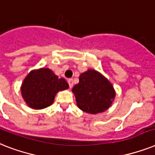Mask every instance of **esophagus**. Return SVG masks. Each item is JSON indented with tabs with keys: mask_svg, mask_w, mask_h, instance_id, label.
I'll return each mask as SVG.
<instances>
[{
	"mask_svg": "<svg viewBox=\"0 0 155 155\" xmlns=\"http://www.w3.org/2000/svg\"><path fill=\"white\" fill-rule=\"evenodd\" d=\"M68 83L70 88H71L72 86H73V80H72V79H69V80H68Z\"/></svg>",
	"mask_w": 155,
	"mask_h": 155,
	"instance_id": "34e87169",
	"label": "esophagus"
}]
</instances>
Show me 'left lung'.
I'll return each mask as SVG.
<instances>
[{"label": "left lung", "instance_id": "8db88e82", "mask_svg": "<svg viewBox=\"0 0 155 155\" xmlns=\"http://www.w3.org/2000/svg\"><path fill=\"white\" fill-rule=\"evenodd\" d=\"M72 88L78 107L84 112L98 114L110 107L115 96L112 84L95 70L88 69L80 75Z\"/></svg>", "mask_w": 155, "mask_h": 155}]
</instances>
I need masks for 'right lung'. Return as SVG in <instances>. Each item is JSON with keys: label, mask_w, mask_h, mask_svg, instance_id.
Segmentation results:
<instances>
[{"label": "right lung", "mask_w": 155, "mask_h": 155, "mask_svg": "<svg viewBox=\"0 0 155 155\" xmlns=\"http://www.w3.org/2000/svg\"><path fill=\"white\" fill-rule=\"evenodd\" d=\"M69 87L64 78H59L49 68L33 70L21 85V95L29 107L44 109L52 104L56 93Z\"/></svg>", "instance_id": "obj_1"}]
</instances>
